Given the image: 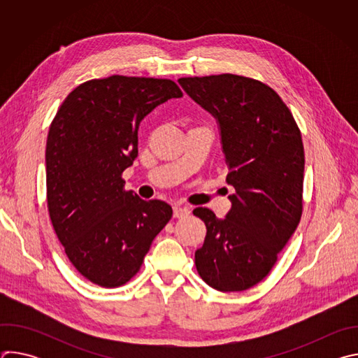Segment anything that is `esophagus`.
Returning a JSON list of instances; mask_svg holds the SVG:
<instances>
[{"label": "esophagus", "instance_id": "1", "mask_svg": "<svg viewBox=\"0 0 358 358\" xmlns=\"http://www.w3.org/2000/svg\"><path fill=\"white\" fill-rule=\"evenodd\" d=\"M189 208L188 207H180V206H176L174 207V218H185L189 215Z\"/></svg>", "mask_w": 358, "mask_h": 358}]
</instances>
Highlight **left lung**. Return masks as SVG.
Instances as JSON below:
<instances>
[{
	"label": "left lung",
	"instance_id": "8db88e82",
	"mask_svg": "<svg viewBox=\"0 0 358 358\" xmlns=\"http://www.w3.org/2000/svg\"><path fill=\"white\" fill-rule=\"evenodd\" d=\"M178 82L217 119L235 188L224 220L208 208L192 211L207 227L195 266L211 287L242 292L268 276L300 222L301 134L280 96L259 80L222 73Z\"/></svg>",
	"mask_w": 358,
	"mask_h": 358
}]
</instances>
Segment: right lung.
Here are the masks:
<instances>
[{
	"mask_svg": "<svg viewBox=\"0 0 358 358\" xmlns=\"http://www.w3.org/2000/svg\"><path fill=\"white\" fill-rule=\"evenodd\" d=\"M181 96L170 79H92L66 96L50 123L45 152L49 218L71 264L94 285L127 283L173 217L167 202L126 191L122 174L138 155L140 122Z\"/></svg>",
	"mask_w": 358,
	"mask_h": 358,
	"instance_id": "add662e5",
	"label": "right lung"
}]
</instances>
